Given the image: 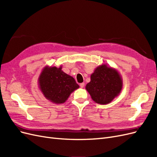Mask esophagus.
<instances>
[{"label":"esophagus","mask_w":157,"mask_h":157,"mask_svg":"<svg viewBox=\"0 0 157 157\" xmlns=\"http://www.w3.org/2000/svg\"><path fill=\"white\" fill-rule=\"evenodd\" d=\"M80 86L81 87V88H84V83L82 82V83L80 84Z\"/></svg>","instance_id":"esophagus-1"}]
</instances>
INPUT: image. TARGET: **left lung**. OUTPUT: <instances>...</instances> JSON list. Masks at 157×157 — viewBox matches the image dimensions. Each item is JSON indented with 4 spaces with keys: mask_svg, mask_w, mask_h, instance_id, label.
I'll return each mask as SVG.
<instances>
[{
    "mask_svg": "<svg viewBox=\"0 0 157 157\" xmlns=\"http://www.w3.org/2000/svg\"><path fill=\"white\" fill-rule=\"evenodd\" d=\"M122 86V78L118 70L101 64L95 69L85 88L94 101L106 105L121 94Z\"/></svg>",
    "mask_w": 157,
    "mask_h": 157,
    "instance_id": "8db88e82",
    "label": "left lung"
}]
</instances>
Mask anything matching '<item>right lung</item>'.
I'll return each instance as SVG.
<instances>
[{"instance_id":"add662e5","label":"right lung","mask_w":157,"mask_h":157,"mask_svg":"<svg viewBox=\"0 0 157 157\" xmlns=\"http://www.w3.org/2000/svg\"><path fill=\"white\" fill-rule=\"evenodd\" d=\"M38 83L45 98L56 104L65 103L71 94L79 88L74 78L62 71V65L59 67L45 66L39 75Z\"/></svg>"}]
</instances>
